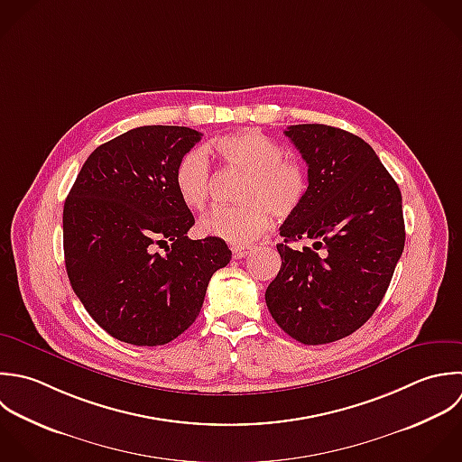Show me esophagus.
I'll return each mask as SVG.
<instances>
[{"mask_svg":"<svg viewBox=\"0 0 462 462\" xmlns=\"http://www.w3.org/2000/svg\"><path fill=\"white\" fill-rule=\"evenodd\" d=\"M252 246H232V257L234 259H243L246 257L248 254H252Z\"/></svg>","mask_w":462,"mask_h":462,"instance_id":"obj_1","label":"esophagus"}]
</instances>
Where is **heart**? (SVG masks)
Returning a JSON list of instances; mask_svg holds the SVG:
<instances>
[{"label":"heart","instance_id":"b5f03b06","mask_svg":"<svg viewBox=\"0 0 462 462\" xmlns=\"http://www.w3.org/2000/svg\"><path fill=\"white\" fill-rule=\"evenodd\" d=\"M214 149L234 169L246 172L237 207H221L199 221L205 236L245 246L259 239L270 226V214L288 217L308 194V172L286 149L257 129L239 131L216 140ZM174 187L180 199L201 210L212 189V169L203 149L187 151L176 163Z\"/></svg>","mask_w":462,"mask_h":462}]
</instances>
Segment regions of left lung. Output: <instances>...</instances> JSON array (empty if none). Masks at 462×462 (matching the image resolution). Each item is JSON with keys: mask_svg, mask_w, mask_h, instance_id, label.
Masks as SVG:
<instances>
[{"mask_svg": "<svg viewBox=\"0 0 462 462\" xmlns=\"http://www.w3.org/2000/svg\"><path fill=\"white\" fill-rule=\"evenodd\" d=\"M284 134L308 163L310 187L281 226L282 264L264 297L284 333L320 346L360 329L385 297L405 248L402 192L353 133L299 124ZM299 238L315 240L314 248L287 246Z\"/></svg>", "mask_w": 462, "mask_h": 462, "instance_id": "1", "label": "left lung"}]
</instances>
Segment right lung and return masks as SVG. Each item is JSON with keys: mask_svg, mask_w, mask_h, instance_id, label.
<instances>
[{"mask_svg": "<svg viewBox=\"0 0 462 462\" xmlns=\"http://www.w3.org/2000/svg\"><path fill=\"white\" fill-rule=\"evenodd\" d=\"M199 140L181 125L131 129L88 156L64 201L69 284L120 342L154 347L180 337L199 315L210 277L232 259L223 239L187 237L194 216L174 169Z\"/></svg>", "mask_w": 462, "mask_h": 462, "instance_id": "obj_1", "label": "right lung"}]
</instances>
